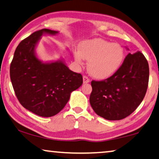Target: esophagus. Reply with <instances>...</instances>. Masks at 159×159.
<instances>
[{
  "instance_id": "obj_1",
  "label": "esophagus",
  "mask_w": 159,
  "mask_h": 159,
  "mask_svg": "<svg viewBox=\"0 0 159 159\" xmlns=\"http://www.w3.org/2000/svg\"><path fill=\"white\" fill-rule=\"evenodd\" d=\"M83 81H84V84H88V83L90 82V80L86 75H84V77H83Z\"/></svg>"
}]
</instances>
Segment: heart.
<instances>
[{
	"mask_svg": "<svg viewBox=\"0 0 159 159\" xmlns=\"http://www.w3.org/2000/svg\"><path fill=\"white\" fill-rule=\"evenodd\" d=\"M79 51L74 52L75 62L82 66L84 59L89 61L88 70L97 79H106L114 75L125 58L124 48L120 44L101 39L82 42Z\"/></svg>",
	"mask_w": 159,
	"mask_h": 159,
	"instance_id": "heart-1",
	"label": "heart"
}]
</instances>
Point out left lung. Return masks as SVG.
<instances>
[{
    "mask_svg": "<svg viewBox=\"0 0 159 159\" xmlns=\"http://www.w3.org/2000/svg\"><path fill=\"white\" fill-rule=\"evenodd\" d=\"M148 78V63L143 54L129 53L114 75L101 81L92 80L89 99L92 108L106 120L129 116L143 101Z\"/></svg>",
    "mask_w": 159,
    "mask_h": 159,
    "instance_id": "8db88e82",
    "label": "left lung"
}]
</instances>
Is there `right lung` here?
Segmentation results:
<instances>
[{
	"label": "right lung",
	"mask_w": 159,
	"mask_h": 159,
	"mask_svg": "<svg viewBox=\"0 0 159 159\" xmlns=\"http://www.w3.org/2000/svg\"><path fill=\"white\" fill-rule=\"evenodd\" d=\"M58 34L47 28L34 32L18 44L11 63V80L19 102L42 117L60 112L83 84L81 74L70 70L63 59L43 62L38 58L35 48L42 35Z\"/></svg>",
	"instance_id": "obj_1"
}]
</instances>
